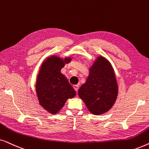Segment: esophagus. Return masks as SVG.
I'll list each match as a JSON object with an SVG mask.
<instances>
[{
	"mask_svg": "<svg viewBox=\"0 0 149 149\" xmlns=\"http://www.w3.org/2000/svg\"><path fill=\"white\" fill-rule=\"evenodd\" d=\"M73 88H74V89L75 90V91H76V92H78V90H79V86H78V85H73Z\"/></svg>",
	"mask_w": 149,
	"mask_h": 149,
	"instance_id": "obj_1",
	"label": "esophagus"
}]
</instances>
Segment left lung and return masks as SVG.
I'll use <instances>...</instances> for the list:
<instances>
[{"label": "left lung", "instance_id": "1", "mask_svg": "<svg viewBox=\"0 0 149 149\" xmlns=\"http://www.w3.org/2000/svg\"><path fill=\"white\" fill-rule=\"evenodd\" d=\"M118 86L115 72L107 59L100 56L91 66L86 83L79 95L93 115H102L111 109L117 99Z\"/></svg>", "mask_w": 149, "mask_h": 149}]
</instances>
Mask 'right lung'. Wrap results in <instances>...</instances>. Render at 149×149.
I'll return each instance as SVG.
<instances>
[{"instance_id": "1", "label": "right lung", "mask_w": 149, "mask_h": 149, "mask_svg": "<svg viewBox=\"0 0 149 149\" xmlns=\"http://www.w3.org/2000/svg\"><path fill=\"white\" fill-rule=\"evenodd\" d=\"M70 58L62 60L53 56L42 64L36 84V91L40 104L52 114H56L64 107L67 99L72 98L76 92L68 79L60 72Z\"/></svg>"}]
</instances>
